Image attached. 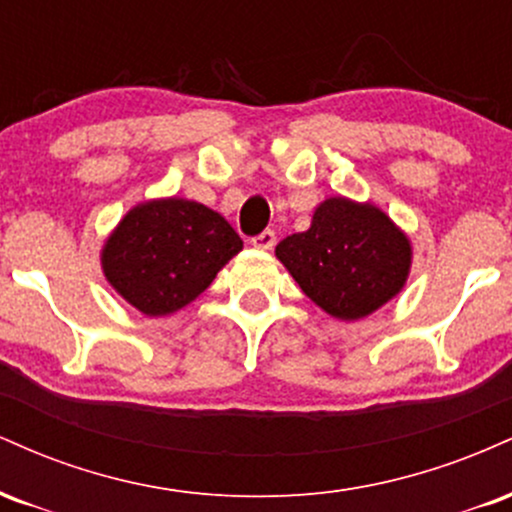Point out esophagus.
Wrapping results in <instances>:
<instances>
[{
	"mask_svg": "<svg viewBox=\"0 0 512 512\" xmlns=\"http://www.w3.org/2000/svg\"><path fill=\"white\" fill-rule=\"evenodd\" d=\"M250 243H252V248H257V250H272L276 243V233L267 228V231H262L260 236L250 238Z\"/></svg>",
	"mask_w": 512,
	"mask_h": 512,
	"instance_id": "esophagus-1",
	"label": "esophagus"
}]
</instances>
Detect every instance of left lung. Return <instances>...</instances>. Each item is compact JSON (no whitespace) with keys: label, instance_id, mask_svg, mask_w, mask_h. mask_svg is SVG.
I'll return each instance as SVG.
<instances>
[{"label":"left lung","instance_id":"8db88e82","mask_svg":"<svg viewBox=\"0 0 512 512\" xmlns=\"http://www.w3.org/2000/svg\"><path fill=\"white\" fill-rule=\"evenodd\" d=\"M305 296L339 320H358L397 296L411 264L409 240L373 204L332 197L308 231L276 245Z\"/></svg>","mask_w":512,"mask_h":512}]
</instances>
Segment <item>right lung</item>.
Wrapping results in <instances>:
<instances>
[{
	"mask_svg": "<svg viewBox=\"0 0 512 512\" xmlns=\"http://www.w3.org/2000/svg\"><path fill=\"white\" fill-rule=\"evenodd\" d=\"M243 250L221 214L187 199L132 209L103 248V272L144 315H168L195 301L219 269Z\"/></svg>",
	"mask_w": 512,
	"mask_h": 512,
	"instance_id": "1",
	"label": "right lung"
}]
</instances>
